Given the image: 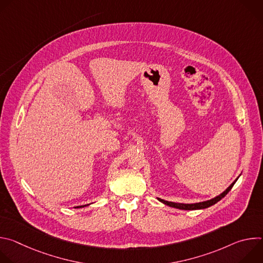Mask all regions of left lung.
I'll return each mask as SVG.
<instances>
[{"label": "left lung", "mask_w": 263, "mask_h": 263, "mask_svg": "<svg viewBox=\"0 0 263 263\" xmlns=\"http://www.w3.org/2000/svg\"><path fill=\"white\" fill-rule=\"evenodd\" d=\"M240 176V175H239ZM239 176L230 184V186L227 187L226 191H223L220 195L210 199V200H207V201H204V202H199V203H192V204H185V203H175V202H170V201H165V200H162L160 198H157V200L161 203H163L164 205H167L170 207H173V208H177V209H181V210H200V209H206L214 204H216L218 201H220L224 196H226L233 187V185L235 184V182L238 180Z\"/></svg>", "instance_id": "left-lung-1"}]
</instances>
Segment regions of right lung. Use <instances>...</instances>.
<instances>
[{"mask_svg": "<svg viewBox=\"0 0 263 263\" xmlns=\"http://www.w3.org/2000/svg\"><path fill=\"white\" fill-rule=\"evenodd\" d=\"M89 204H87V205H83V206H77V207H74V208H83V207H86V206H88Z\"/></svg>", "mask_w": 263, "mask_h": 263, "instance_id": "1", "label": "right lung"}]
</instances>
